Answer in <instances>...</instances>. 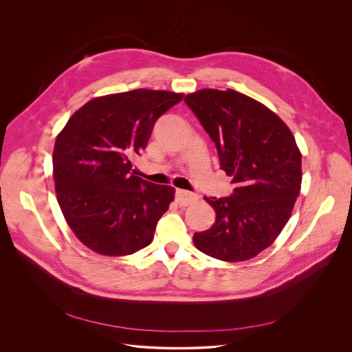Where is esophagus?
Returning <instances> with one entry per match:
<instances>
[{
  "label": "esophagus",
  "mask_w": 352,
  "mask_h": 352,
  "mask_svg": "<svg viewBox=\"0 0 352 352\" xmlns=\"http://www.w3.org/2000/svg\"><path fill=\"white\" fill-rule=\"evenodd\" d=\"M197 200V196L192 192H188V190H182V189H178L175 190V202L179 205V206H188V205H192L193 202H196Z\"/></svg>",
  "instance_id": "1"
}]
</instances>
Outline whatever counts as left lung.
I'll use <instances>...</instances> for the list:
<instances>
[{"label":"left lung","mask_w":352,"mask_h":352,"mask_svg":"<svg viewBox=\"0 0 352 352\" xmlns=\"http://www.w3.org/2000/svg\"><path fill=\"white\" fill-rule=\"evenodd\" d=\"M184 102L214 142L230 196L205 197L214 224L195 232L212 258L243 262L269 248L287 224L300 190V153L288 126L266 106L235 90L204 89Z\"/></svg>","instance_id":"obj_1"}]
</instances>
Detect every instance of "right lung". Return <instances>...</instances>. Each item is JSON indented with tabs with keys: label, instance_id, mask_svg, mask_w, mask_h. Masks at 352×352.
Returning a JSON list of instances; mask_svg holds the SVG:
<instances>
[{
	"label": "right lung",
	"instance_id": "1",
	"mask_svg": "<svg viewBox=\"0 0 352 352\" xmlns=\"http://www.w3.org/2000/svg\"><path fill=\"white\" fill-rule=\"evenodd\" d=\"M184 94L136 89L90 100L57 136L53 174L61 212L94 252L125 256L153 241L174 188L133 175L156 121Z\"/></svg>",
	"mask_w": 352,
	"mask_h": 352
}]
</instances>
